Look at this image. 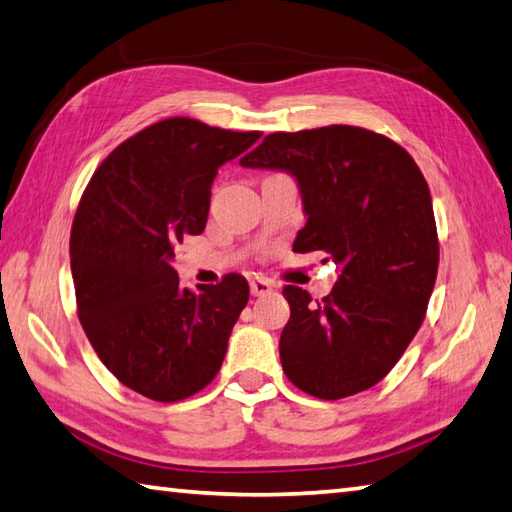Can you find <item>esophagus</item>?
I'll return each instance as SVG.
<instances>
[{
    "label": "esophagus",
    "mask_w": 512,
    "mask_h": 512,
    "mask_svg": "<svg viewBox=\"0 0 512 512\" xmlns=\"http://www.w3.org/2000/svg\"><path fill=\"white\" fill-rule=\"evenodd\" d=\"M275 288V284L271 280H264V277H257V280L250 282V293H253L255 297L257 295H268Z\"/></svg>",
    "instance_id": "1"
}]
</instances>
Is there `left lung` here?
<instances>
[{"mask_svg":"<svg viewBox=\"0 0 512 512\" xmlns=\"http://www.w3.org/2000/svg\"><path fill=\"white\" fill-rule=\"evenodd\" d=\"M239 163L293 176L306 217L293 250H318L340 271L322 300L284 286L286 378L324 401L374 387L421 329L439 268L418 165L401 145L351 125L271 134Z\"/></svg>","mask_w":512,"mask_h":512,"instance_id":"left-lung-1","label":"left lung"}]
</instances>
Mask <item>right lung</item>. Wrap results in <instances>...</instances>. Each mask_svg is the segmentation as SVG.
Listing matches in <instances>:
<instances>
[{"label": "right lung", "mask_w": 512, "mask_h": 512, "mask_svg": "<svg viewBox=\"0 0 512 512\" xmlns=\"http://www.w3.org/2000/svg\"><path fill=\"white\" fill-rule=\"evenodd\" d=\"M259 136L167 118L118 145L82 194L71 228L80 324L102 365L152 401L201 392L224 362L248 282L183 288L174 248L201 235L217 170Z\"/></svg>", "instance_id": "1"}]
</instances>
